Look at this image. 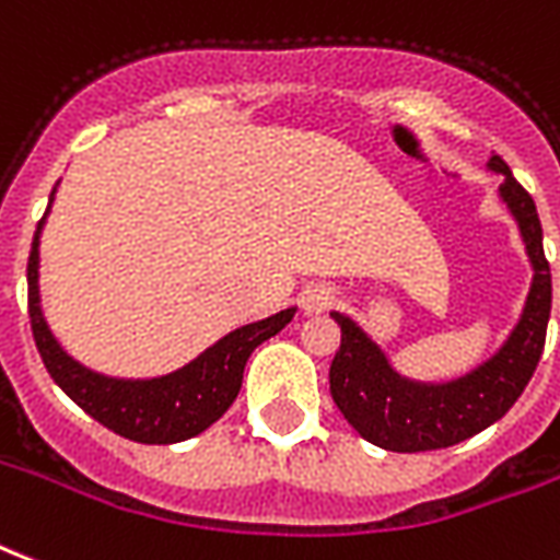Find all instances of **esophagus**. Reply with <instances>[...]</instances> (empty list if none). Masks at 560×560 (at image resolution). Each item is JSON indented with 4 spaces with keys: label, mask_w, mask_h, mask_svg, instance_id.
Masks as SVG:
<instances>
[{
    "label": "esophagus",
    "mask_w": 560,
    "mask_h": 560,
    "mask_svg": "<svg viewBox=\"0 0 560 560\" xmlns=\"http://www.w3.org/2000/svg\"><path fill=\"white\" fill-rule=\"evenodd\" d=\"M332 300H335L332 288H326V284H312V288H305V291H302V312L323 314L329 305H332Z\"/></svg>",
    "instance_id": "34e87169"
}]
</instances>
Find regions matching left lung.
<instances>
[{
	"mask_svg": "<svg viewBox=\"0 0 560 560\" xmlns=\"http://www.w3.org/2000/svg\"><path fill=\"white\" fill-rule=\"evenodd\" d=\"M487 168L504 177L499 198L520 228L534 272L520 320L487 362L445 383L412 380L397 371L353 317L332 312V320L341 326V350L329 368V392L347 424L376 448L397 454L451 448L487 430L516 404L544 355L552 272L544 255L540 217L534 198L516 184L501 156H490Z\"/></svg>",
	"mask_w": 560,
	"mask_h": 560,
	"instance_id": "obj_1",
	"label": "left lung"
}]
</instances>
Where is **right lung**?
<instances>
[{"instance_id":"add662e5","label":"right lung","mask_w":560,"mask_h":560,"mask_svg":"<svg viewBox=\"0 0 560 560\" xmlns=\"http://www.w3.org/2000/svg\"><path fill=\"white\" fill-rule=\"evenodd\" d=\"M56 189L59 184L49 192V207H52ZM49 207L44 219L37 222L26 269L32 335H35L37 353L47 364L49 376L94 421H101L103 428L132 442L172 445V442H184V439L205 433L237 400L248 355L255 353L258 343L279 335L293 320L296 308H284L272 317L240 326L172 374L148 376V380L101 374L89 364H82L80 359H73L61 347L40 308V281H37L40 279V234L47 225Z\"/></svg>"}]
</instances>
